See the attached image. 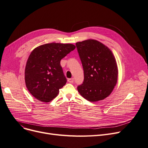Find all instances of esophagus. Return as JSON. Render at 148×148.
I'll return each mask as SVG.
<instances>
[{"instance_id":"esophagus-1","label":"esophagus","mask_w":148,"mask_h":148,"mask_svg":"<svg viewBox=\"0 0 148 148\" xmlns=\"http://www.w3.org/2000/svg\"><path fill=\"white\" fill-rule=\"evenodd\" d=\"M68 82L69 83H73L74 82V78H71V79H68Z\"/></svg>"}]
</instances>
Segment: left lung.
<instances>
[{
	"label": "left lung",
	"mask_w": 148,
	"mask_h": 148,
	"mask_svg": "<svg viewBox=\"0 0 148 148\" xmlns=\"http://www.w3.org/2000/svg\"><path fill=\"white\" fill-rule=\"evenodd\" d=\"M76 47L84 71V80L78 86L80 94L89 101L110 95L118 79V68L112 51L93 39L77 42Z\"/></svg>",
	"instance_id": "left-lung-1"
}]
</instances>
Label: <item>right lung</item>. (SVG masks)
Listing matches in <instances>:
<instances>
[{"mask_svg": "<svg viewBox=\"0 0 148 148\" xmlns=\"http://www.w3.org/2000/svg\"><path fill=\"white\" fill-rule=\"evenodd\" d=\"M75 48L73 44L50 43L31 53L25 70L26 86L38 100L49 102L66 83L60 60Z\"/></svg>", "mask_w": 148, "mask_h": 148, "instance_id": "right-lung-1", "label": "right lung"}]
</instances>
